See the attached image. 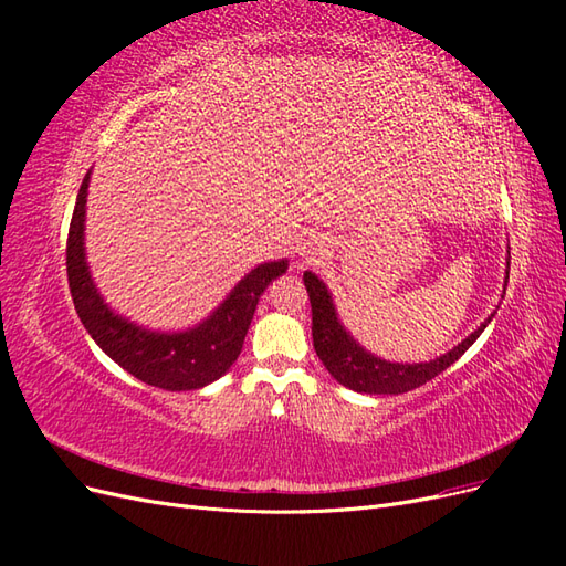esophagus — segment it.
I'll list each match as a JSON object with an SVG mask.
<instances>
[{
  "label": "esophagus",
  "mask_w": 566,
  "mask_h": 566,
  "mask_svg": "<svg viewBox=\"0 0 566 566\" xmlns=\"http://www.w3.org/2000/svg\"><path fill=\"white\" fill-rule=\"evenodd\" d=\"M297 252L304 256V260H314V256L323 254L325 250H323V241H321V238L306 235V238H302V243L297 245Z\"/></svg>",
  "instance_id": "1"
}]
</instances>
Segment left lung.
Segmentation results:
<instances>
[{"mask_svg": "<svg viewBox=\"0 0 566 566\" xmlns=\"http://www.w3.org/2000/svg\"><path fill=\"white\" fill-rule=\"evenodd\" d=\"M304 285L312 302V337H314V349L318 358L323 361L325 370H328L339 385L361 394H403L424 382H430L439 373H443L451 364H455L458 358L474 345L476 337L484 333V328L495 314L493 312L472 335H468L451 352L434 358V361L391 364L380 356L366 352L345 331V325H342L337 318L328 287H325V283L316 276V273L304 271ZM505 285H507V276H505Z\"/></svg>", "mask_w": 566, "mask_h": 566, "instance_id": "8db88e82", "label": "left lung"}]
</instances>
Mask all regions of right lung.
<instances>
[{
    "instance_id": "obj_1",
    "label": "right lung",
    "mask_w": 566,
    "mask_h": 566,
    "mask_svg": "<svg viewBox=\"0 0 566 566\" xmlns=\"http://www.w3.org/2000/svg\"><path fill=\"white\" fill-rule=\"evenodd\" d=\"M90 172L82 179L67 231L65 266L77 316L96 345L136 380L167 391H191L219 380L243 349V342L266 285L283 276L287 260L264 262L241 279L229 297L181 333L148 331L115 314L96 290L84 254V210H87Z\"/></svg>"
}]
</instances>
